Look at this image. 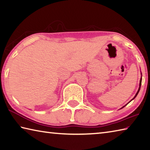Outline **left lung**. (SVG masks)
I'll return each instance as SVG.
<instances>
[{"mask_svg": "<svg viewBox=\"0 0 150 150\" xmlns=\"http://www.w3.org/2000/svg\"><path fill=\"white\" fill-rule=\"evenodd\" d=\"M141 84H142V78L140 79V84H139V86H140V87H139V88H138V92H137V94H136V95H135V96L134 97V98H133V99H134L135 98H136V96H137V95H138V92H139V91H140V86H141ZM132 99V100H133ZM131 100H130V101H131ZM125 106H123V107H122V108H124L125 107Z\"/></svg>", "mask_w": 150, "mask_h": 150, "instance_id": "left-lung-1", "label": "left lung"}]
</instances>
